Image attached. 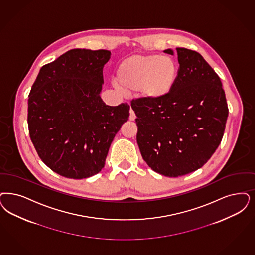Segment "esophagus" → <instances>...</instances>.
Returning a JSON list of instances; mask_svg holds the SVG:
<instances>
[{
  "mask_svg": "<svg viewBox=\"0 0 255 255\" xmlns=\"http://www.w3.org/2000/svg\"><path fill=\"white\" fill-rule=\"evenodd\" d=\"M135 119H136V116L134 114V112L132 111V109H131V110H130V117H129V120H130V121H134Z\"/></svg>",
  "mask_w": 255,
  "mask_h": 255,
  "instance_id": "esophagus-1",
  "label": "esophagus"
}]
</instances>
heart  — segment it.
Segmentation results:
<instances>
[{
    "instance_id": "1",
    "label": "heart",
    "mask_w": 255,
    "mask_h": 255,
    "mask_svg": "<svg viewBox=\"0 0 255 255\" xmlns=\"http://www.w3.org/2000/svg\"><path fill=\"white\" fill-rule=\"evenodd\" d=\"M178 73V64L170 56L133 54L119 64L115 81L126 93L138 92L146 100L160 101L171 93Z\"/></svg>"
}]
</instances>
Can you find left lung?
<instances>
[{
	"label": "left lung",
	"instance_id": "left-lung-1",
	"mask_svg": "<svg viewBox=\"0 0 255 255\" xmlns=\"http://www.w3.org/2000/svg\"><path fill=\"white\" fill-rule=\"evenodd\" d=\"M180 65L175 87L160 101L132 100L136 141L144 161L167 177L191 173L221 142L228 106L220 77L202 55L176 48ZM164 53L174 54L167 49Z\"/></svg>",
	"mask_w": 255,
	"mask_h": 255
}]
</instances>
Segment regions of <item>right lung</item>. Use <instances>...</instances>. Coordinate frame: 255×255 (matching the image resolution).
<instances>
[{"label": "right lung", "instance_id": "obj_1", "mask_svg": "<svg viewBox=\"0 0 255 255\" xmlns=\"http://www.w3.org/2000/svg\"><path fill=\"white\" fill-rule=\"evenodd\" d=\"M106 50L73 49L43 66L28 99V128L38 156L59 175L99 173L130 106H106L100 96Z\"/></svg>", "mask_w": 255, "mask_h": 255}]
</instances>
